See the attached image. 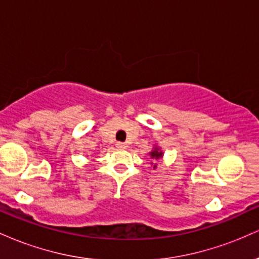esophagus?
I'll return each instance as SVG.
<instances>
[{
	"label": "esophagus",
	"mask_w": 259,
	"mask_h": 259,
	"mask_svg": "<svg viewBox=\"0 0 259 259\" xmlns=\"http://www.w3.org/2000/svg\"><path fill=\"white\" fill-rule=\"evenodd\" d=\"M115 147H117L118 150H124V148H126V145L124 144V142H117V144H115Z\"/></svg>",
	"instance_id": "34e87169"
}]
</instances>
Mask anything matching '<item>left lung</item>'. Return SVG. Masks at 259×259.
Segmentation results:
<instances>
[{"mask_svg": "<svg viewBox=\"0 0 259 259\" xmlns=\"http://www.w3.org/2000/svg\"><path fill=\"white\" fill-rule=\"evenodd\" d=\"M162 156H163L162 152L157 150V148H156V150H153L152 152H151V157H152V158H154V159H158V158H160V157H162ZM153 168H156V164H154Z\"/></svg>", "mask_w": 259, "mask_h": 259, "instance_id": "1", "label": "left lung"}]
</instances>
